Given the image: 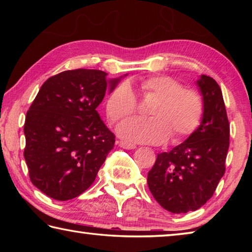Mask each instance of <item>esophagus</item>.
Listing matches in <instances>:
<instances>
[{"mask_svg":"<svg viewBox=\"0 0 252 252\" xmlns=\"http://www.w3.org/2000/svg\"><path fill=\"white\" fill-rule=\"evenodd\" d=\"M118 144L121 148H123V149H127V150H132V149H135L136 148L135 144H132V143L127 142V141H123V140H121V141H119Z\"/></svg>","mask_w":252,"mask_h":252,"instance_id":"obj_1","label":"esophagus"}]
</instances>
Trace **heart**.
Wrapping results in <instances>:
<instances>
[{"instance_id":"obj_1","label":"heart","mask_w":252,"mask_h":252,"mask_svg":"<svg viewBox=\"0 0 252 252\" xmlns=\"http://www.w3.org/2000/svg\"><path fill=\"white\" fill-rule=\"evenodd\" d=\"M143 97H155L149 108V119L132 118L118 126V133L132 142L161 144L185 139L197 129L203 113V102L197 91L182 88L178 80L153 75L139 83ZM138 101L127 83H121L106 100V114L118 122L135 113Z\"/></svg>"}]
</instances>
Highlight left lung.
Listing matches in <instances>:
<instances>
[{"instance_id":"1","label":"left lung","mask_w":252,"mask_h":252,"mask_svg":"<svg viewBox=\"0 0 252 252\" xmlns=\"http://www.w3.org/2000/svg\"><path fill=\"white\" fill-rule=\"evenodd\" d=\"M203 101L198 129L170 152L158 155L148 173V186L160 206L172 213L201 208L225 170L230 126L219 84L202 74L197 81Z\"/></svg>"}]
</instances>
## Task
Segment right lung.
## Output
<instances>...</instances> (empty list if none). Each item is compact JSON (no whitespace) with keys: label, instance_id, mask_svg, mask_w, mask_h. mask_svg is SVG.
I'll return each instance as SVG.
<instances>
[{"label":"right lung","instance_id":"right-lung-1","mask_svg":"<svg viewBox=\"0 0 252 252\" xmlns=\"http://www.w3.org/2000/svg\"><path fill=\"white\" fill-rule=\"evenodd\" d=\"M121 78L76 69L41 87L25 117L24 159L32 183L48 197L73 199L94 182L116 142L96 108Z\"/></svg>","mask_w":252,"mask_h":252}]
</instances>
